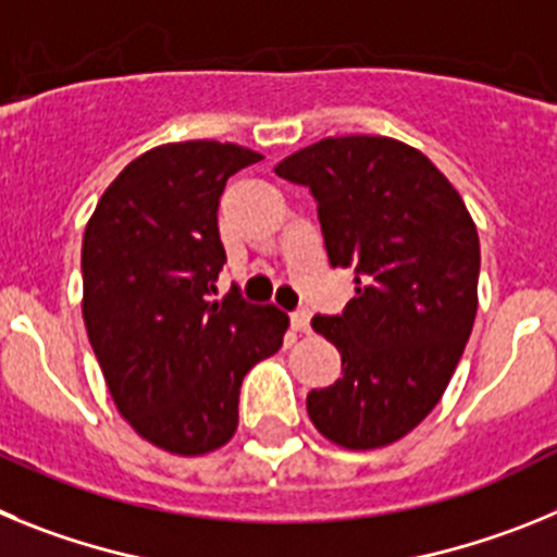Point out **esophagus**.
I'll return each mask as SVG.
<instances>
[{"mask_svg":"<svg viewBox=\"0 0 557 557\" xmlns=\"http://www.w3.org/2000/svg\"><path fill=\"white\" fill-rule=\"evenodd\" d=\"M309 318H312V314H309L307 309H295V312L289 314V321H293L295 332L307 334L309 332Z\"/></svg>","mask_w":557,"mask_h":557,"instance_id":"obj_1","label":"esophagus"}]
</instances>
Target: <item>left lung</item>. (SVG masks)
<instances>
[{
	"label": "left lung",
	"mask_w": 557,
	"mask_h": 557,
	"mask_svg": "<svg viewBox=\"0 0 557 557\" xmlns=\"http://www.w3.org/2000/svg\"><path fill=\"white\" fill-rule=\"evenodd\" d=\"M275 175L309 186L332 268H354L343 314H314L343 376L307 396L323 437L379 449L441 401L476 314L480 236L469 209L424 152L387 136H329Z\"/></svg>",
	"instance_id": "obj_1"
}]
</instances>
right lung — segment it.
<instances>
[{
  "label": "right lung",
  "mask_w": 557,
  "mask_h": 557,
  "mask_svg": "<svg viewBox=\"0 0 557 557\" xmlns=\"http://www.w3.org/2000/svg\"><path fill=\"white\" fill-rule=\"evenodd\" d=\"M259 159L231 141L152 147L102 191L83 234V321L113 405L172 455L228 444L245 373L289 326L273 304L211 301L225 264L220 195Z\"/></svg>",
  "instance_id": "right-lung-1"
}]
</instances>
